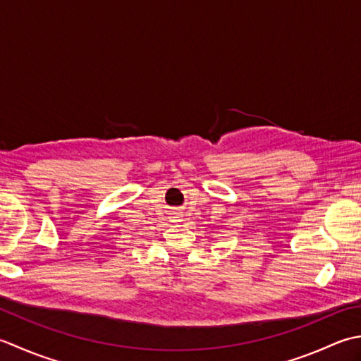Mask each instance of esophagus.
<instances>
[{"label":"esophagus","mask_w":361,"mask_h":361,"mask_svg":"<svg viewBox=\"0 0 361 361\" xmlns=\"http://www.w3.org/2000/svg\"><path fill=\"white\" fill-rule=\"evenodd\" d=\"M171 215H173L171 218H174V219H173V221H180V219H178V218H180V215H179V212H173V213H171Z\"/></svg>","instance_id":"1"}]
</instances>
